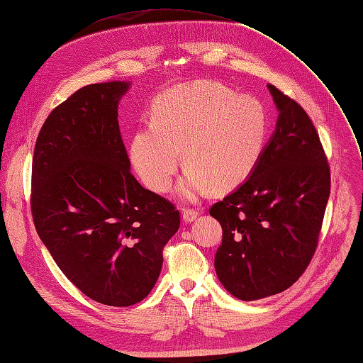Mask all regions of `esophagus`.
<instances>
[{
	"label": "esophagus",
	"mask_w": 363,
	"mask_h": 363,
	"mask_svg": "<svg viewBox=\"0 0 363 363\" xmlns=\"http://www.w3.org/2000/svg\"><path fill=\"white\" fill-rule=\"evenodd\" d=\"M197 216H199V212L197 211H194V209H183V222L184 223H191V222H194V220L197 218Z\"/></svg>",
	"instance_id": "1"
}]
</instances>
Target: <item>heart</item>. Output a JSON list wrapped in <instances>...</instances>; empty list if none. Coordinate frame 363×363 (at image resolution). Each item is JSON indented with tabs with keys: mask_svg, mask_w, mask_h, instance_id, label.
Here are the masks:
<instances>
[{
	"mask_svg": "<svg viewBox=\"0 0 363 363\" xmlns=\"http://www.w3.org/2000/svg\"><path fill=\"white\" fill-rule=\"evenodd\" d=\"M268 129V112L255 96L200 79L172 87L154 101L151 125L130 140V162L149 189L164 192L183 157L189 169L179 194L194 200L209 188L231 191L248 179L263 154Z\"/></svg>",
	"mask_w": 363,
	"mask_h": 363,
	"instance_id": "b5f03b06",
	"label": "heart"
}]
</instances>
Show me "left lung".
<instances>
[{
    "label": "left lung",
    "mask_w": 363,
    "mask_h": 363,
    "mask_svg": "<svg viewBox=\"0 0 363 363\" xmlns=\"http://www.w3.org/2000/svg\"><path fill=\"white\" fill-rule=\"evenodd\" d=\"M276 130L240 186L211 208L223 238L214 267L220 284L251 302L279 294L311 262L330 197V166L302 106L268 84Z\"/></svg>",
    "instance_id": "8db88e82"
}]
</instances>
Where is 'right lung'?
<instances>
[{
  "instance_id": "add662e5",
  "label": "right lung",
  "mask_w": 363,
  "mask_h": 363,
  "mask_svg": "<svg viewBox=\"0 0 363 363\" xmlns=\"http://www.w3.org/2000/svg\"><path fill=\"white\" fill-rule=\"evenodd\" d=\"M129 82L84 86L49 113L32 162L33 223L65 276L109 306L154 288L180 212L130 174L118 126Z\"/></svg>"
}]
</instances>
